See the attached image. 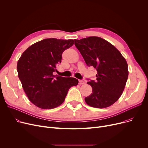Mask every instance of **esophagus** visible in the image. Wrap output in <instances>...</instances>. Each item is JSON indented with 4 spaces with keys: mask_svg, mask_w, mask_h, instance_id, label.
<instances>
[{
    "mask_svg": "<svg viewBox=\"0 0 148 148\" xmlns=\"http://www.w3.org/2000/svg\"><path fill=\"white\" fill-rule=\"evenodd\" d=\"M79 84L80 85L83 84H84V82L83 81V80H79Z\"/></svg>",
    "mask_w": 148,
    "mask_h": 148,
    "instance_id": "obj_1",
    "label": "esophagus"
}]
</instances>
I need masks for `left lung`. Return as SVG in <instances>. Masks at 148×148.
Listing matches in <instances>:
<instances>
[{"label":"left lung","instance_id":"1","mask_svg":"<svg viewBox=\"0 0 148 148\" xmlns=\"http://www.w3.org/2000/svg\"><path fill=\"white\" fill-rule=\"evenodd\" d=\"M74 44L87 65L97 71L96 81L87 82L92 93L84 98L85 102L98 108L112 106L122 94L128 79L125 59L114 46L100 37L74 40Z\"/></svg>","mask_w":148,"mask_h":148}]
</instances>
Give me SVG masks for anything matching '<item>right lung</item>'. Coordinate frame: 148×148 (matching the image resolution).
I'll return each mask as SVG.
<instances>
[{
  "instance_id": "add662e5",
  "label": "right lung",
  "mask_w": 148,
  "mask_h": 148,
  "mask_svg": "<svg viewBox=\"0 0 148 148\" xmlns=\"http://www.w3.org/2000/svg\"><path fill=\"white\" fill-rule=\"evenodd\" d=\"M74 44L73 40L47 38L30 45L18 60V75L30 101L42 109H51L64 103L69 89L77 86L74 77L53 75L62 54Z\"/></svg>"
}]
</instances>
